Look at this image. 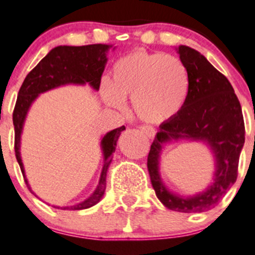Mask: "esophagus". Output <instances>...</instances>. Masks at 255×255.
Returning a JSON list of instances; mask_svg holds the SVG:
<instances>
[{"label": "esophagus", "mask_w": 255, "mask_h": 255, "mask_svg": "<svg viewBox=\"0 0 255 255\" xmlns=\"http://www.w3.org/2000/svg\"><path fill=\"white\" fill-rule=\"evenodd\" d=\"M140 129H141V131L144 132V134L146 135V136L149 137V139H152V137L155 136V134H156V131H155V129H154V128H152V126L144 125V126H141Z\"/></svg>", "instance_id": "1"}]
</instances>
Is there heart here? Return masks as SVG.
Masks as SVG:
<instances>
[{
    "label": "heart",
    "instance_id": "b5f03b06",
    "mask_svg": "<svg viewBox=\"0 0 255 255\" xmlns=\"http://www.w3.org/2000/svg\"><path fill=\"white\" fill-rule=\"evenodd\" d=\"M190 89L185 64L173 55L134 51L120 57L111 70V80L101 84L108 105L121 109L131 99L140 120L160 124L183 109Z\"/></svg>",
    "mask_w": 255,
    "mask_h": 255
}]
</instances>
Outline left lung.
I'll return each mask as SVG.
<instances>
[{
    "label": "left lung",
    "instance_id": "left-lung-1",
    "mask_svg": "<svg viewBox=\"0 0 255 255\" xmlns=\"http://www.w3.org/2000/svg\"><path fill=\"white\" fill-rule=\"evenodd\" d=\"M176 51L190 77L189 95L183 109L159 126L147 156V170L157 199L168 209L203 213L217 207L237 180L239 156L246 140L243 114L230 82L202 53L184 45ZM184 138L208 144L216 161L211 185L191 197L169 191L158 173L159 155L165 145Z\"/></svg>",
    "mask_w": 255,
    "mask_h": 255
}]
</instances>
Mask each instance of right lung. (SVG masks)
Returning a JSON list of instances; mask_svg holds the SVG:
<instances>
[{
	"label": "right lung",
	"instance_id": "add662e5",
	"mask_svg": "<svg viewBox=\"0 0 255 255\" xmlns=\"http://www.w3.org/2000/svg\"><path fill=\"white\" fill-rule=\"evenodd\" d=\"M113 47L111 45L96 43V45L87 46H57L52 48L50 52L41 60L37 66L28 72L18 91L16 106H14L13 126H14V152L16 159L21 171L23 174L26 184L32 194V189L30 188L27 179H26L25 169H23L22 159H21V134L23 130L26 116L33 101L38 98L40 94L46 93L48 90L56 89L64 85H90L94 90L98 91L100 87L101 75L105 70V65L108 62L109 50ZM115 48V47H114ZM125 130V126L114 129L104 135L101 139V150L104 154V165L101 170L100 180L95 191L84 202L79 204L70 205V207H57L53 208L62 210H82L94 207L103 199L106 189V174L113 160V152L115 151L116 142L121 131ZM36 195V194H35ZM37 196V195H36Z\"/></svg>",
	"mask_w": 255,
	"mask_h": 255
}]
</instances>
